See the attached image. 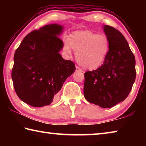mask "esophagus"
Masks as SVG:
<instances>
[{
  "label": "esophagus",
  "mask_w": 146,
  "mask_h": 146,
  "mask_svg": "<svg viewBox=\"0 0 146 146\" xmlns=\"http://www.w3.org/2000/svg\"><path fill=\"white\" fill-rule=\"evenodd\" d=\"M76 71H78V72H80V73L82 72V70L80 68H79L78 66H76Z\"/></svg>",
  "instance_id": "34e87169"
}]
</instances>
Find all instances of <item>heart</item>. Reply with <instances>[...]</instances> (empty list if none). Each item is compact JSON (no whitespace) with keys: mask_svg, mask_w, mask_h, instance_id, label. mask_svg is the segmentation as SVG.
<instances>
[{"mask_svg":"<svg viewBox=\"0 0 146 146\" xmlns=\"http://www.w3.org/2000/svg\"><path fill=\"white\" fill-rule=\"evenodd\" d=\"M76 51L78 63L86 70H94L102 65L110 50V41L105 35L89 30L75 31L64 42V50L71 55Z\"/></svg>","mask_w":146,"mask_h":146,"instance_id":"1","label":"heart"}]
</instances>
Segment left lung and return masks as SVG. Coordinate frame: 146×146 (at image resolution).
<instances>
[{"label":"left lung","mask_w":146,"mask_h":146,"mask_svg":"<svg viewBox=\"0 0 146 146\" xmlns=\"http://www.w3.org/2000/svg\"><path fill=\"white\" fill-rule=\"evenodd\" d=\"M102 28L110 50L100 68L84 73V95L89 102L110 108L124 100L131 90L136 78L135 58L119 31L108 25Z\"/></svg>","instance_id":"obj_1"}]
</instances>
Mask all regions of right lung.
<instances>
[{
  "label": "right lung",
  "mask_w": 146,
  "mask_h": 146,
  "mask_svg": "<svg viewBox=\"0 0 146 146\" xmlns=\"http://www.w3.org/2000/svg\"><path fill=\"white\" fill-rule=\"evenodd\" d=\"M64 26L51 24L24 37L14 55L11 78L20 99L33 107L51 104L64 82L75 71L60 54Z\"/></svg>",
  "instance_id": "right-lung-1"
}]
</instances>
